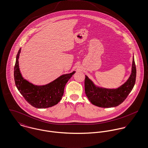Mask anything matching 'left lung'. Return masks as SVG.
Listing matches in <instances>:
<instances>
[{
	"mask_svg": "<svg viewBox=\"0 0 148 148\" xmlns=\"http://www.w3.org/2000/svg\"><path fill=\"white\" fill-rule=\"evenodd\" d=\"M136 67L133 59L132 73L128 81L116 89H106L97 87L86 75L84 90L86 96L94 105L102 108L116 107L127 98L136 82Z\"/></svg>",
	"mask_w": 148,
	"mask_h": 148,
	"instance_id": "8db88e82",
	"label": "left lung"
}]
</instances>
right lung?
Segmentation results:
<instances>
[{
    "label": "right lung",
    "mask_w": 148,
    "mask_h": 148,
    "mask_svg": "<svg viewBox=\"0 0 148 148\" xmlns=\"http://www.w3.org/2000/svg\"><path fill=\"white\" fill-rule=\"evenodd\" d=\"M21 51L16 56L14 67V79L17 88L25 100L37 108H45L57 104L62 98L66 83L75 73L62 75L53 82L45 86H35L24 79L20 72L18 57Z\"/></svg>",
    "instance_id": "add662e5"
}]
</instances>
